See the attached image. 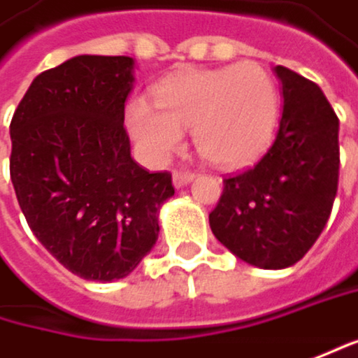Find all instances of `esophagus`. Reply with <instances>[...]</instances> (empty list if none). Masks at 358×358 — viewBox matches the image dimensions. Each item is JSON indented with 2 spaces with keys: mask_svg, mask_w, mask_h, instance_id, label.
<instances>
[{
  "mask_svg": "<svg viewBox=\"0 0 358 358\" xmlns=\"http://www.w3.org/2000/svg\"><path fill=\"white\" fill-rule=\"evenodd\" d=\"M193 177H195V173L185 171V169H179V171L173 173V185H175L177 189H179V187H185L189 181H193Z\"/></svg>",
  "mask_w": 358,
  "mask_h": 358,
  "instance_id": "esophagus-1",
  "label": "esophagus"
}]
</instances>
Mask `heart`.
Instances as JSON below:
<instances>
[{
	"mask_svg": "<svg viewBox=\"0 0 358 358\" xmlns=\"http://www.w3.org/2000/svg\"><path fill=\"white\" fill-rule=\"evenodd\" d=\"M155 106L136 99L126 122L142 155L161 163L193 128L197 152L212 165L241 169L259 161L275 138L279 97L273 79L257 63L189 69L165 79Z\"/></svg>",
	"mask_w": 358,
	"mask_h": 358,
	"instance_id": "b5f03b06",
	"label": "heart"
}]
</instances>
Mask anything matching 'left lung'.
Listing matches in <instances>:
<instances>
[{
	"mask_svg": "<svg viewBox=\"0 0 358 358\" xmlns=\"http://www.w3.org/2000/svg\"><path fill=\"white\" fill-rule=\"evenodd\" d=\"M283 115L255 166L224 179L210 214L220 243L261 268L295 265L322 234L338 189V117L318 85L275 66Z\"/></svg>",
	"mask_w": 358,
	"mask_h": 358,
	"instance_id": "left-lung-1",
	"label": "left lung"
}]
</instances>
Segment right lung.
<instances>
[{
    "mask_svg": "<svg viewBox=\"0 0 358 358\" xmlns=\"http://www.w3.org/2000/svg\"><path fill=\"white\" fill-rule=\"evenodd\" d=\"M130 57L81 55L40 73L10 124V175L42 246L90 281L130 275L159 238L171 173L130 157Z\"/></svg>",
    "mask_w": 358,
    "mask_h": 358,
    "instance_id": "1",
    "label": "right lung"
}]
</instances>
